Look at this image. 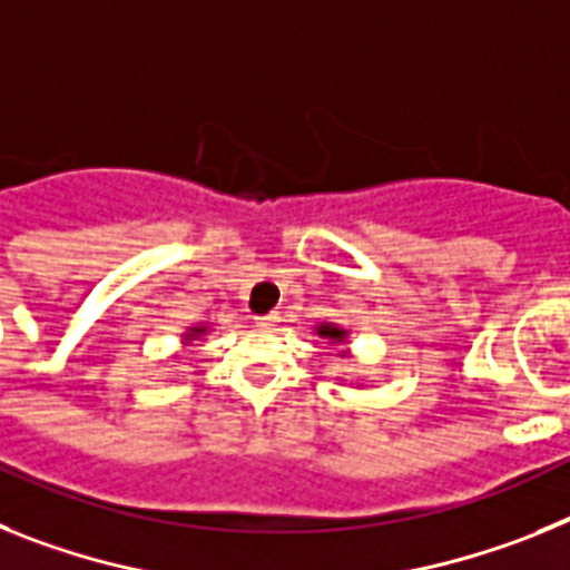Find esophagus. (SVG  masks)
<instances>
[{
	"label": "esophagus",
	"mask_w": 570,
	"mask_h": 570,
	"mask_svg": "<svg viewBox=\"0 0 570 570\" xmlns=\"http://www.w3.org/2000/svg\"><path fill=\"white\" fill-rule=\"evenodd\" d=\"M278 318H281L278 313H266V315H257L255 324H257V326H264V330H266V326H275V324H278Z\"/></svg>",
	"instance_id": "obj_1"
}]
</instances>
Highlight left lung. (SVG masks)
<instances>
[{"label":"left lung","mask_w":570,"mask_h":570,"mask_svg":"<svg viewBox=\"0 0 570 570\" xmlns=\"http://www.w3.org/2000/svg\"><path fill=\"white\" fill-rule=\"evenodd\" d=\"M318 335H324V338H333V341H341L344 338V330H338V326H333V324H324V326H318Z\"/></svg>","instance_id":"1"}]
</instances>
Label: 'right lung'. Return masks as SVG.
<instances>
[{
  "label": "right lung",
  "mask_w": 570,
  "mask_h": 570,
  "mask_svg": "<svg viewBox=\"0 0 570 570\" xmlns=\"http://www.w3.org/2000/svg\"><path fill=\"white\" fill-rule=\"evenodd\" d=\"M203 333V330H191V333H189V338H195V335H200Z\"/></svg>",
  "instance_id": "add662e5"
}]
</instances>
